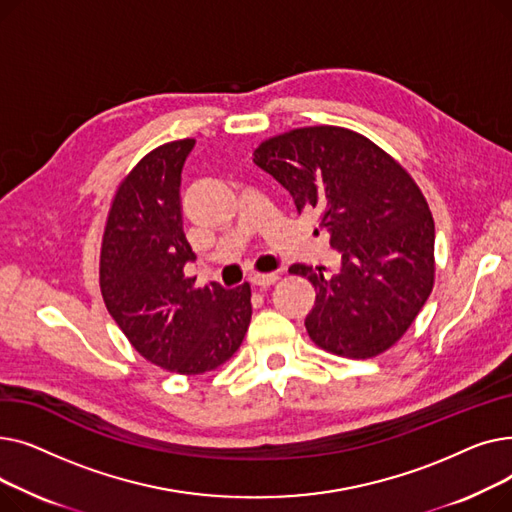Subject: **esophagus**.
Wrapping results in <instances>:
<instances>
[{
    "instance_id": "esophagus-1",
    "label": "esophagus",
    "mask_w": 512,
    "mask_h": 512,
    "mask_svg": "<svg viewBox=\"0 0 512 512\" xmlns=\"http://www.w3.org/2000/svg\"><path fill=\"white\" fill-rule=\"evenodd\" d=\"M278 280V274H255L251 276V284L257 288H270Z\"/></svg>"
}]
</instances>
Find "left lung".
I'll return each instance as SVG.
<instances>
[{
    "label": "left lung",
    "instance_id": "obj_1",
    "mask_svg": "<svg viewBox=\"0 0 512 512\" xmlns=\"http://www.w3.org/2000/svg\"><path fill=\"white\" fill-rule=\"evenodd\" d=\"M255 166L297 211L328 230L340 267L294 263L315 288L309 338L328 353L369 359L409 330L434 286V218L419 186L386 151L340 126H309L263 141Z\"/></svg>",
    "mask_w": 512,
    "mask_h": 512
}]
</instances>
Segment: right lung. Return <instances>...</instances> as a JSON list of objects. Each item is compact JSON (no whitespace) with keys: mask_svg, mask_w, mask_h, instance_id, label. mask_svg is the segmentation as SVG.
I'll return each mask as SVG.
<instances>
[{"mask_svg":"<svg viewBox=\"0 0 512 512\" xmlns=\"http://www.w3.org/2000/svg\"><path fill=\"white\" fill-rule=\"evenodd\" d=\"M195 139L147 153L118 186L103 232L99 284L130 344L157 367L199 375L226 363L251 321L249 282L195 288L182 230L180 180Z\"/></svg>","mask_w":512,"mask_h":512,"instance_id":"right-lung-1","label":"right lung"}]
</instances>
